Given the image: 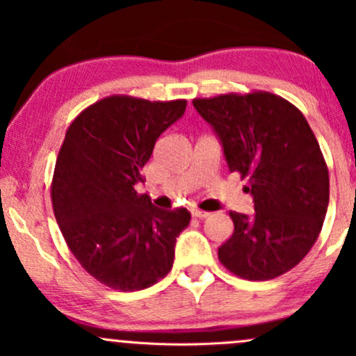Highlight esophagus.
Returning a JSON list of instances; mask_svg holds the SVG:
<instances>
[{
    "label": "esophagus",
    "instance_id": "34e87169",
    "mask_svg": "<svg viewBox=\"0 0 356 356\" xmlns=\"http://www.w3.org/2000/svg\"><path fill=\"white\" fill-rule=\"evenodd\" d=\"M191 216L195 219H206L207 216H209V212L199 211V209H191Z\"/></svg>",
    "mask_w": 356,
    "mask_h": 356
}]
</instances>
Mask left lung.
Here are the masks:
<instances>
[{"mask_svg":"<svg viewBox=\"0 0 356 356\" xmlns=\"http://www.w3.org/2000/svg\"><path fill=\"white\" fill-rule=\"evenodd\" d=\"M222 145L229 172L248 179L251 216L231 212L234 232L219 261L236 276L268 281L308 254L330 201V179L313 130L295 105L268 92L195 99Z\"/></svg>","mask_w":356,"mask_h":356,"instance_id":"1","label":"left lung"}]
</instances>
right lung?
<instances>
[{
	"instance_id": "obj_1",
	"label": "right lung",
	"mask_w": 356,
	"mask_h": 356,
	"mask_svg": "<svg viewBox=\"0 0 356 356\" xmlns=\"http://www.w3.org/2000/svg\"><path fill=\"white\" fill-rule=\"evenodd\" d=\"M186 105L113 95L68 127L53 172V212L81 268L108 288L140 291L172 269L189 211L157 209L136 186L157 138Z\"/></svg>"
}]
</instances>
